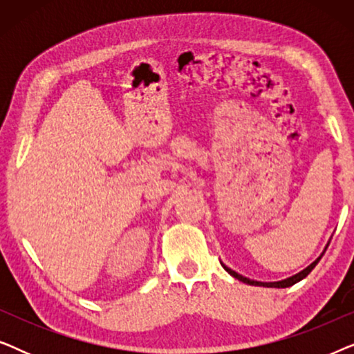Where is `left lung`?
<instances>
[{"instance_id": "8db88e82", "label": "left lung", "mask_w": 354, "mask_h": 354, "mask_svg": "<svg viewBox=\"0 0 354 354\" xmlns=\"http://www.w3.org/2000/svg\"><path fill=\"white\" fill-rule=\"evenodd\" d=\"M328 243H330V241H328ZM328 243H327V246H328ZM327 246H326V250H327ZM326 250L322 251V254L319 256V258L314 261V263H311L308 266L306 269H303L301 272H298V274H295V275H292V277H288V279H283V280H279V282H258V280H251V279H248V277H243V275L241 274H239V272H235V270H232L230 268H227L225 264H222V268H224L227 272H229L232 277H235V279H239L240 282H243V283H248V285H258V287H269V288H287V287H292V285H295L297 282H299V280H303L304 277H306V275L311 272V270L316 268V264L319 263V261H321V258L324 256V253H326Z\"/></svg>"}]
</instances>
